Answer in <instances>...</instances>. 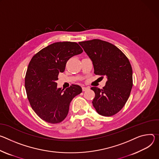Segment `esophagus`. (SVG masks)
<instances>
[{
    "instance_id": "1",
    "label": "esophagus",
    "mask_w": 159,
    "mask_h": 159,
    "mask_svg": "<svg viewBox=\"0 0 159 159\" xmlns=\"http://www.w3.org/2000/svg\"><path fill=\"white\" fill-rule=\"evenodd\" d=\"M89 89V87H84V86H83V87L82 88V90H83V92L86 91V90H88Z\"/></svg>"
}]
</instances>
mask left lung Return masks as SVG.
<instances>
[{"instance_id":"8db88e82","label":"left lung","mask_w":159,"mask_h":159,"mask_svg":"<svg viewBox=\"0 0 159 159\" xmlns=\"http://www.w3.org/2000/svg\"><path fill=\"white\" fill-rule=\"evenodd\" d=\"M92 60L94 73L105 76L107 81L102 89L92 87L95 96L93 105L103 116H112L125 106L133 86L131 64L120 50L113 44L98 39L79 42Z\"/></svg>"}]
</instances>
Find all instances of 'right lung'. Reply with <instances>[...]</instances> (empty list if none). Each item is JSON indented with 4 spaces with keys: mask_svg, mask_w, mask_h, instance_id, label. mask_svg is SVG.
Wrapping results in <instances>:
<instances>
[{
    "mask_svg": "<svg viewBox=\"0 0 159 159\" xmlns=\"http://www.w3.org/2000/svg\"><path fill=\"white\" fill-rule=\"evenodd\" d=\"M82 52L76 42H56L42 49L31 59L25 89L31 108L42 120L51 124L62 122L68 114L70 102L82 92L79 85L72 84L62 90L56 83L67 61Z\"/></svg>",
    "mask_w": 159,
    "mask_h": 159,
    "instance_id": "1",
    "label": "right lung"
}]
</instances>
